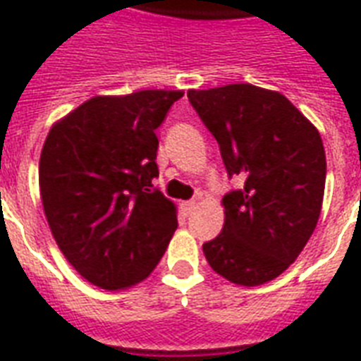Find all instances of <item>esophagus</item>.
<instances>
[{
    "instance_id": "1",
    "label": "esophagus",
    "mask_w": 361,
    "mask_h": 361,
    "mask_svg": "<svg viewBox=\"0 0 361 361\" xmlns=\"http://www.w3.org/2000/svg\"><path fill=\"white\" fill-rule=\"evenodd\" d=\"M195 207H197L195 201H184L183 205H180V209H183V212L186 214V216H190V214L195 211Z\"/></svg>"
}]
</instances>
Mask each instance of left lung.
<instances>
[{
	"instance_id": "left-lung-1",
	"label": "left lung",
	"mask_w": 361,
	"mask_h": 361,
	"mask_svg": "<svg viewBox=\"0 0 361 361\" xmlns=\"http://www.w3.org/2000/svg\"><path fill=\"white\" fill-rule=\"evenodd\" d=\"M188 99L219 141L228 173L245 180L222 200L224 228L203 254L226 281L265 284L295 262L317 228L322 137L282 94L248 82L188 90Z\"/></svg>"
}]
</instances>
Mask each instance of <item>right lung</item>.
<instances>
[{"label": "right lung", "mask_w": 361, "mask_h": 361, "mask_svg": "<svg viewBox=\"0 0 361 361\" xmlns=\"http://www.w3.org/2000/svg\"><path fill=\"white\" fill-rule=\"evenodd\" d=\"M183 90L96 96L56 120L39 158L54 241L86 281L111 292L154 271L177 230V205L152 190L156 128Z\"/></svg>", "instance_id": "1"}]
</instances>
